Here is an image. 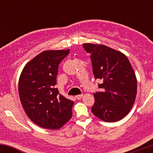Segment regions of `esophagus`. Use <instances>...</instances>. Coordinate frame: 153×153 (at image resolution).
Instances as JSON below:
<instances>
[{"label": "esophagus", "mask_w": 153, "mask_h": 153, "mask_svg": "<svg viewBox=\"0 0 153 153\" xmlns=\"http://www.w3.org/2000/svg\"><path fill=\"white\" fill-rule=\"evenodd\" d=\"M82 97H83V95H76V96H75V98H76L78 100H80L82 98Z\"/></svg>", "instance_id": "esophagus-1"}]
</instances>
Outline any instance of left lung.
<instances>
[{"label":"left lung","mask_w":153,"mask_h":153,"mask_svg":"<svg viewBox=\"0 0 153 153\" xmlns=\"http://www.w3.org/2000/svg\"><path fill=\"white\" fill-rule=\"evenodd\" d=\"M90 54L92 71L101 92L94 94L92 112L106 122H116L132 109L137 94V79L127 57L122 52L101 44H84Z\"/></svg>","instance_id":"1"}]
</instances>
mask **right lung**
Masks as SVG:
<instances>
[{
    "label": "right lung",
    "instance_id": "1",
    "mask_svg": "<svg viewBox=\"0 0 153 153\" xmlns=\"http://www.w3.org/2000/svg\"><path fill=\"white\" fill-rule=\"evenodd\" d=\"M69 53L47 50L25 65L18 83L20 100L29 119L44 129H58L69 121L74 102L55 87L58 66Z\"/></svg>",
    "mask_w": 153,
    "mask_h": 153
}]
</instances>
